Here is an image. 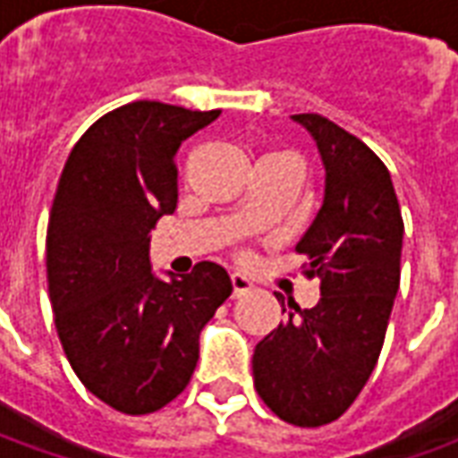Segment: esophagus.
<instances>
[{"label": "esophagus", "instance_id": "obj_1", "mask_svg": "<svg viewBox=\"0 0 458 458\" xmlns=\"http://www.w3.org/2000/svg\"><path fill=\"white\" fill-rule=\"evenodd\" d=\"M230 282H233V297H242V294H248L250 289H252V282L245 275H240V272H235L230 277Z\"/></svg>", "mask_w": 458, "mask_h": 458}]
</instances>
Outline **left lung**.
Masks as SVG:
<instances>
[{
    "label": "left lung",
    "mask_w": 458,
    "mask_h": 458,
    "mask_svg": "<svg viewBox=\"0 0 458 458\" xmlns=\"http://www.w3.org/2000/svg\"><path fill=\"white\" fill-rule=\"evenodd\" d=\"M292 120L317 141L327 171L324 203L297 242L307 275L321 279V299L311 309L289 301L287 318L255 345L252 375L279 420L321 427L353 404L377 363L400 289L404 225L390 171L363 141L321 114Z\"/></svg>",
    "instance_id": "left-lung-1"
}]
</instances>
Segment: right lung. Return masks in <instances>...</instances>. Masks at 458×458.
I'll return each instance as SVG.
<instances>
[{
  "label": "right lung",
  "instance_id": "add662e5",
  "mask_svg": "<svg viewBox=\"0 0 458 458\" xmlns=\"http://www.w3.org/2000/svg\"><path fill=\"white\" fill-rule=\"evenodd\" d=\"M176 105L130 103L78 140L55 189L46 272L55 331L81 383L124 414L157 412L189 385L200 328L230 297L225 267L151 272V228L179 200L181 141L218 120Z\"/></svg>",
  "mask_w": 458,
  "mask_h": 458
}]
</instances>
